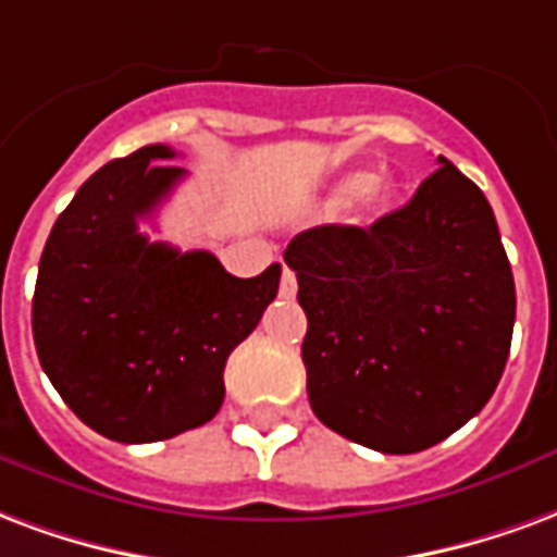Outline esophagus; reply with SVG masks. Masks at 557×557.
I'll return each instance as SVG.
<instances>
[{
    "instance_id": "1",
    "label": "esophagus",
    "mask_w": 557,
    "mask_h": 557,
    "mask_svg": "<svg viewBox=\"0 0 557 557\" xmlns=\"http://www.w3.org/2000/svg\"><path fill=\"white\" fill-rule=\"evenodd\" d=\"M278 296L282 299H294L296 296V275L290 270H284L282 273V287H278Z\"/></svg>"
}]
</instances>
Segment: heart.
Masks as SVG:
<instances>
[{
    "label": "heart",
    "instance_id": "1",
    "mask_svg": "<svg viewBox=\"0 0 557 557\" xmlns=\"http://www.w3.org/2000/svg\"><path fill=\"white\" fill-rule=\"evenodd\" d=\"M364 195V207L371 216H383L385 210L392 207V198H395V186L388 181H373V174L368 172H350L341 177L338 184L332 186V193L326 195V210H344L350 207L356 198Z\"/></svg>",
    "mask_w": 557,
    "mask_h": 557
}]
</instances>
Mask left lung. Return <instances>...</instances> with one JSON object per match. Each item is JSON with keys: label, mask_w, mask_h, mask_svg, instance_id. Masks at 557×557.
Here are the masks:
<instances>
[{"label": "left lung", "mask_w": 557, "mask_h": 557, "mask_svg": "<svg viewBox=\"0 0 557 557\" xmlns=\"http://www.w3.org/2000/svg\"><path fill=\"white\" fill-rule=\"evenodd\" d=\"M371 228L320 225L284 261L308 318L314 416L350 442L416 454L493 397L517 287L484 193L450 160Z\"/></svg>", "instance_id": "8db88e82"}]
</instances>
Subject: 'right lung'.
<instances>
[{
  "label": "right lung",
  "mask_w": 557,
  "mask_h": 557,
  "mask_svg": "<svg viewBox=\"0 0 557 557\" xmlns=\"http://www.w3.org/2000/svg\"><path fill=\"white\" fill-rule=\"evenodd\" d=\"M145 145L95 172L44 246L32 299L40 368L79 421L124 445L201 428L225 400V362L278 294L282 267L237 278L210 251L150 243L184 169Z\"/></svg>",
  "instance_id": "right-lung-1"
}]
</instances>
